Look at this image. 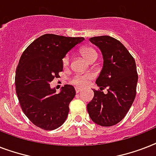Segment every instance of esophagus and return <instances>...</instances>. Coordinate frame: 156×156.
<instances>
[{"instance_id":"1","label":"esophagus","mask_w":156,"mask_h":156,"mask_svg":"<svg viewBox=\"0 0 156 156\" xmlns=\"http://www.w3.org/2000/svg\"><path fill=\"white\" fill-rule=\"evenodd\" d=\"M82 90V89H80V88H78V87H76L75 88V91L76 93H79Z\"/></svg>"}]
</instances>
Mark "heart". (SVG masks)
<instances>
[{
    "instance_id": "b5f03b06",
    "label": "heart",
    "mask_w": 156,
    "mask_h": 156,
    "mask_svg": "<svg viewBox=\"0 0 156 156\" xmlns=\"http://www.w3.org/2000/svg\"><path fill=\"white\" fill-rule=\"evenodd\" d=\"M81 54L85 57L88 61H91L93 60H96L98 56L97 52L95 51L94 48L89 47H85L81 49ZM69 55L64 56L62 59V64L63 66H67L69 65ZM91 79V76L90 74H85V75H74L73 78L70 79V83L76 87H83L84 86L87 84L90 80Z\"/></svg>"
}]
</instances>
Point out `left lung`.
<instances>
[{
    "label": "left lung",
    "instance_id": "left-lung-1",
    "mask_svg": "<svg viewBox=\"0 0 156 156\" xmlns=\"http://www.w3.org/2000/svg\"><path fill=\"white\" fill-rule=\"evenodd\" d=\"M90 41L101 50L104 66L95 82L100 89L93 90L87 112L97 125L112 126L126 116L135 99L138 78L135 61L115 38L103 35L90 38ZM104 89L108 90L105 94Z\"/></svg>",
    "mask_w": 156,
    "mask_h": 156
}]
</instances>
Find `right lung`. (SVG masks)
<instances>
[{
  "label": "right lung",
  "mask_w": 156,
  "mask_h": 156,
  "mask_svg": "<svg viewBox=\"0 0 156 156\" xmlns=\"http://www.w3.org/2000/svg\"><path fill=\"white\" fill-rule=\"evenodd\" d=\"M83 40V37L45 34L22 54L16 69V93L23 112L39 128L52 130L66 121L69 103L76 95L74 87L65 85L56 94L50 83L63 70L64 56Z\"/></svg>",
  "instance_id": "obj_1"
}]
</instances>
